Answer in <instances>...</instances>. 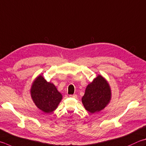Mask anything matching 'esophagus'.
Segmentation results:
<instances>
[{
  "instance_id": "1",
  "label": "esophagus",
  "mask_w": 146,
  "mask_h": 146,
  "mask_svg": "<svg viewBox=\"0 0 146 146\" xmlns=\"http://www.w3.org/2000/svg\"><path fill=\"white\" fill-rule=\"evenodd\" d=\"M70 97L74 98H77V95H76V94H71V95H70Z\"/></svg>"
}]
</instances>
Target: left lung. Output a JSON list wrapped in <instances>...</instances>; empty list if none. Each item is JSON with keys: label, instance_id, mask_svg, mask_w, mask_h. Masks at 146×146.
<instances>
[{"label": "left lung", "instance_id": "1", "mask_svg": "<svg viewBox=\"0 0 146 146\" xmlns=\"http://www.w3.org/2000/svg\"><path fill=\"white\" fill-rule=\"evenodd\" d=\"M111 100V89L107 81L98 75L87 86L82 102L90 113H96L103 110Z\"/></svg>", "mask_w": 146, "mask_h": 146}]
</instances>
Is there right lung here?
Segmentation results:
<instances>
[{
    "instance_id": "right-lung-1",
    "label": "right lung",
    "mask_w": 146,
    "mask_h": 146,
    "mask_svg": "<svg viewBox=\"0 0 146 146\" xmlns=\"http://www.w3.org/2000/svg\"><path fill=\"white\" fill-rule=\"evenodd\" d=\"M31 95L36 107L45 113L54 111L62 98L54 84L46 82L41 75H39L33 82Z\"/></svg>"
}]
</instances>
